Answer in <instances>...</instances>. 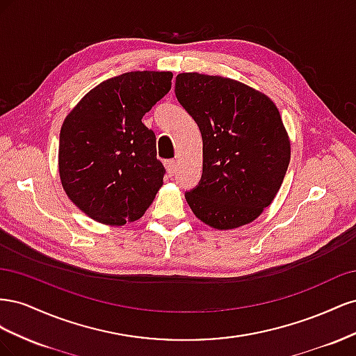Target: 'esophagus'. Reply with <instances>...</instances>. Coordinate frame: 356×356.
<instances>
[{"mask_svg":"<svg viewBox=\"0 0 356 356\" xmlns=\"http://www.w3.org/2000/svg\"><path fill=\"white\" fill-rule=\"evenodd\" d=\"M165 168H166V170H168V174H169L170 177H174V175H175V170H177V161H175L174 159L166 160V161H165Z\"/></svg>","mask_w":356,"mask_h":356,"instance_id":"1","label":"esophagus"}]
</instances>
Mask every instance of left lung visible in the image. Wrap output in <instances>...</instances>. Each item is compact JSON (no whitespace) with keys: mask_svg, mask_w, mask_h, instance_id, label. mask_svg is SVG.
<instances>
[{"mask_svg":"<svg viewBox=\"0 0 356 356\" xmlns=\"http://www.w3.org/2000/svg\"><path fill=\"white\" fill-rule=\"evenodd\" d=\"M178 102L203 141L199 186L186 193L193 213L218 230L254 221L277 195L291 144L276 105L250 86L220 75H177Z\"/></svg>","mask_w":356,"mask_h":356,"instance_id":"8db88e82","label":"left lung"}]
</instances>
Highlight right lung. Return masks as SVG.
Wrapping results in <instances>:
<instances>
[{
    "mask_svg": "<svg viewBox=\"0 0 356 356\" xmlns=\"http://www.w3.org/2000/svg\"><path fill=\"white\" fill-rule=\"evenodd\" d=\"M170 81L169 71L117 75L92 89L63 122L62 187L95 221L123 225L139 220L163 186L156 135L143 117L170 90Z\"/></svg>",
    "mask_w": 356,
    "mask_h": 356,
    "instance_id": "add662e5",
    "label": "right lung"
}]
</instances>
